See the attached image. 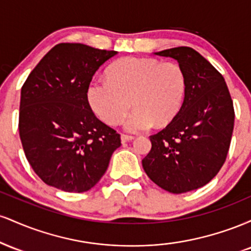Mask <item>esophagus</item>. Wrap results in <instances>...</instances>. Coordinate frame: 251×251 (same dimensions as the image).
<instances>
[{"label":"esophagus","mask_w":251,"mask_h":251,"mask_svg":"<svg viewBox=\"0 0 251 251\" xmlns=\"http://www.w3.org/2000/svg\"><path fill=\"white\" fill-rule=\"evenodd\" d=\"M134 137L133 135H127V134H122V142L123 143H126V142H131V140H133Z\"/></svg>","instance_id":"34e87169"}]
</instances>
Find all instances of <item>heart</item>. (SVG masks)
I'll use <instances>...</instances> for the list:
<instances>
[{
  "label": "heart",
  "mask_w": 251,
  "mask_h": 251,
  "mask_svg": "<svg viewBox=\"0 0 251 251\" xmlns=\"http://www.w3.org/2000/svg\"><path fill=\"white\" fill-rule=\"evenodd\" d=\"M107 74L108 79H93L87 87L89 106L103 123L120 122L132 101L134 109L124 120V128L142 132L154 123L168 125L181 108L186 76L178 63L127 56L114 62Z\"/></svg>",
  "instance_id": "heart-1"
}]
</instances>
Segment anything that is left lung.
<instances>
[{
  "label": "left lung",
  "mask_w": 251,
  "mask_h": 251,
  "mask_svg": "<svg viewBox=\"0 0 251 251\" xmlns=\"http://www.w3.org/2000/svg\"><path fill=\"white\" fill-rule=\"evenodd\" d=\"M155 55L177 60L186 76V93L175 119L150 137L152 148L143 168L158 186L184 194L201 188L226 159L235 111L222 74L190 47L170 48Z\"/></svg>",
  "instance_id": "obj_1"
}]
</instances>
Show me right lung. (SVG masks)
Returning a JSON list of instances; mask_svg holds the SVG:
<instances>
[{
	"label": "right lung",
	"instance_id": "right-lung-1",
	"mask_svg": "<svg viewBox=\"0 0 251 251\" xmlns=\"http://www.w3.org/2000/svg\"><path fill=\"white\" fill-rule=\"evenodd\" d=\"M117 54L82 43H59L21 88L19 131L25 158L47 185L85 192L100 180L120 134L96 117L87 87Z\"/></svg>",
	"mask_w": 251,
	"mask_h": 251
}]
</instances>
